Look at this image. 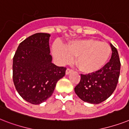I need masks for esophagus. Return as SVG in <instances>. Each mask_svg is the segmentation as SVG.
I'll return each mask as SVG.
<instances>
[{"mask_svg":"<svg viewBox=\"0 0 129 129\" xmlns=\"http://www.w3.org/2000/svg\"><path fill=\"white\" fill-rule=\"evenodd\" d=\"M72 72V70L69 69V68H68V69L66 70V75H69V74H71Z\"/></svg>","mask_w":129,"mask_h":129,"instance_id":"esophagus-1","label":"esophagus"}]
</instances>
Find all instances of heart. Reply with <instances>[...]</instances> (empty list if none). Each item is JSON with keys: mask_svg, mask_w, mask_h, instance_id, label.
Wrapping results in <instances>:
<instances>
[{"mask_svg": "<svg viewBox=\"0 0 129 129\" xmlns=\"http://www.w3.org/2000/svg\"><path fill=\"white\" fill-rule=\"evenodd\" d=\"M52 53L61 64H67L77 57L75 62L85 74H91L101 70L108 61L111 48L106 42L94 39L72 41L67 47L57 43L52 46Z\"/></svg>", "mask_w": 129, "mask_h": 129, "instance_id": "b5f03b06", "label": "heart"}]
</instances>
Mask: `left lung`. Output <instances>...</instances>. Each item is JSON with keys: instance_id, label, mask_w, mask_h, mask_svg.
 Segmentation results:
<instances>
[{"instance_id": "8db88e82", "label": "left lung", "mask_w": 129, "mask_h": 129, "mask_svg": "<svg viewBox=\"0 0 129 129\" xmlns=\"http://www.w3.org/2000/svg\"><path fill=\"white\" fill-rule=\"evenodd\" d=\"M112 55L110 61L95 73L81 74V80L75 87V93L85 102L99 104L112 95L117 87L121 69L117 50L110 44Z\"/></svg>"}]
</instances>
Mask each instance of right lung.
<instances>
[{
	"mask_svg": "<svg viewBox=\"0 0 129 129\" xmlns=\"http://www.w3.org/2000/svg\"><path fill=\"white\" fill-rule=\"evenodd\" d=\"M50 34L36 33L19 44L13 57V81L16 89L27 102L39 105L52 95L66 68L52 62Z\"/></svg>",
	"mask_w": 129,
	"mask_h": 129,
	"instance_id": "right-lung-1",
	"label": "right lung"
}]
</instances>
